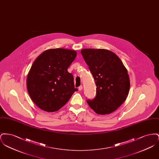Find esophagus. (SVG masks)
Instances as JSON below:
<instances>
[{"label":"esophagus","instance_id":"34e87169","mask_svg":"<svg viewBox=\"0 0 159 159\" xmlns=\"http://www.w3.org/2000/svg\"><path fill=\"white\" fill-rule=\"evenodd\" d=\"M79 91H82V89H83V86H82V85H81V86H80L79 87Z\"/></svg>","mask_w":159,"mask_h":159}]
</instances>
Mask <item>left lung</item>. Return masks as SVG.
Instances as JSON below:
<instances>
[{"label": "left lung", "mask_w": 159, "mask_h": 159, "mask_svg": "<svg viewBox=\"0 0 159 159\" xmlns=\"http://www.w3.org/2000/svg\"><path fill=\"white\" fill-rule=\"evenodd\" d=\"M81 53L94 78L95 97L86 102L98 114L114 111L126 100L130 88L128 71L113 52L103 49H83Z\"/></svg>", "instance_id": "1"}]
</instances>
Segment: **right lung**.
<instances>
[{
  "instance_id": "right-lung-1",
  "label": "right lung",
  "mask_w": 159,
  "mask_h": 159,
  "mask_svg": "<svg viewBox=\"0 0 159 159\" xmlns=\"http://www.w3.org/2000/svg\"><path fill=\"white\" fill-rule=\"evenodd\" d=\"M76 55L73 50L51 49L34 61L27 78V88L31 100L40 109L58 111L78 91L75 88L73 76L67 70Z\"/></svg>"
}]
</instances>
